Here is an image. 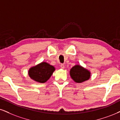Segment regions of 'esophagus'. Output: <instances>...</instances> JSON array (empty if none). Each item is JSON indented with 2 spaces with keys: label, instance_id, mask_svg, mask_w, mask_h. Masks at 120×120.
Instances as JSON below:
<instances>
[{
  "label": "esophagus",
  "instance_id": "34e87169",
  "mask_svg": "<svg viewBox=\"0 0 120 120\" xmlns=\"http://www.w3.org/2000/svg\"><path fill=\"white\" fill-rule=\"evenodd\" d=\"M60 67L62 68H64V64H60Z\"/></svg>",
  "mask_w": 120,
  "mask_h": 120
}]
</instances>
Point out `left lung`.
I'll list each match as a JSON object with an SVG mask.
<instances>
[{
    "instance_id": "left-lung-1",
    "label": "left lung",
    "mask_w": 120,
    "mask_h": 120,
    "mask_svg": "<svg viewBox=\"0 0 120 120\" xmlns=\"http://www.w3.org/2000/svg\"><path fill=\"white\" fill-rule=\"evenodd\" d=\"M70 75L75 82L81 83L89 79L90 72L79 65H76L71 69Z\"/></svg>"
}]
</instances>
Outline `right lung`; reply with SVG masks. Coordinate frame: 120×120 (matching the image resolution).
I'll return each instance as SVG.
<instances>
[{
    "label": "right lung",
    "mask_w": 120,
    "mask_h": 120,
    "mask_svg": "<svg viewBox=\"0 0 120 120\" xmlns=\"http://www.w3.org/2000/svg\"><path fill=\"white\" fill-rule=\"evenodd\" d=\"M54 70L53 66L46 62H42L31 68L28 73L32 79L39 83H44L51 77Z\"/></svg>",
    "instance_id": "add662e5"
}]
</instances>
